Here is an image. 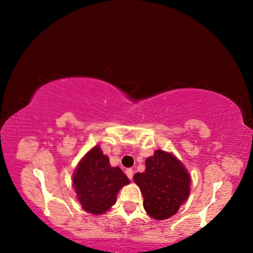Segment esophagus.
Segmentation results:
<instances>
[{
  "instance_id": "34e87169",
  "label": "esophagus",
  "mask_w": 253,
  "mask_h": 253,
  "mask_svg": "<svg viewBox=\"0 0 253 253\" xmlns=\"http://www.w3.org/2000/svg\"><path fill=\"white\" fill-rule=\"evenodd\" d=\"M126 175L128 176V178L131 179L132 178V175H134V170H132L131 169H126Z\"/></svg>"
}]
</instances>
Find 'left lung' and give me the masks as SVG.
Segmentation results:
<instances>
[{
  "label": "left lung",
  "mask_w": 253,
  "mask_h": 253,
  "mask_svg": "<svg viewBox=\"0 0 253 253\" xmlns=\"http://www.w3.org/2000/svg\"><path fill=\"white\" fill-rule=\"evenodd\" d=\"M145 164V172L134 175L143 194L145 211L155 220L169 219L191 193L190 173L173 153L163 149H156Z\"/></svg>",
  "instance_id": "obj_1"
}]
</instances>
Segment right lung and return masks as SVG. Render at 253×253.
<instances>
[{"label":"right lung","instance_id":"right-lung-1","mask_svg":"<svg viewBox=\"0 0 253 253\" xmlns=\"http://www.w3.org/2000/svg\"><path fill=\"white\" fill-rule=\"evenodd\" d=\"M129 179L118 166L110 165L99 145L84 154L72 174L77 200L85 212L100 215L116 203L119 190Z\"/></svg>","mask_w":253,"mask_h":253}]
</instances>
